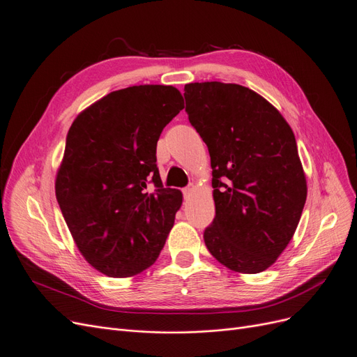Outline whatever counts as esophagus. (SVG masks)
<instances>
[{"label":"esophagus","instance_id":"obj_1","mask_svg":"<svg viewBox=\"0 0 357 357\" xmlns=\"http://www.w3.org/2000/svg\"><path fill=\"white\" fill-rule=\"evenodd\" d=\"M194 190H195V185H194V183H190L188 187L183 188V195H185L187 199H188V197L192 194V191H194Z\"/></svg>","mask_w":357,"mask_h":357}]
</instances>
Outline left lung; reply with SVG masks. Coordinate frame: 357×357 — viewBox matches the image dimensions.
<instances>
[{"label": "left lung", "mask_w": 357, "mask_h": 357, "mask_svg": "<svg viewBox=\"0 0 357 357\" xmlns=\"http://www.w3.org/2000/svg\"><path fill=\"white\" fill-rule=\"evenodd\" d=\"M183 97L213 169L216 216L206 247L234 272L266 271L291 241L307 197L294 132L243 85L194 82Z\"/></svg>", "instance_id": "obj_1"}]
</instances>
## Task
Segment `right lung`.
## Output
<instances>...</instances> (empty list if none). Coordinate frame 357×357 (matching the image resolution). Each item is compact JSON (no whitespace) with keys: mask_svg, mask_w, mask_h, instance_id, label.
<instances>
[{"mask_svg":"<svg viewBox=\"0 0 357 357\" xmlns=\"http://www.w3.org/2000/svg\"><path fill=\"white\" fill-rule=\"evenodd\" d=\"M182 109L175 86L135 85L91 104L69 129L56 197L77 250L104 275L150 268L174 227L182 192L163 188L155 149Z\"/></svg>","mask_w":357,"mask_h":357,"instance_id":"add662e5","label":"right lung"}]
</instances>
